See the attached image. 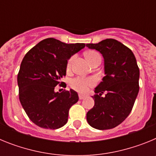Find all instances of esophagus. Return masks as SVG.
<instances>
[{
	"mask_svg": "<svg viewBox=\"0 0 156 156\" xmlns=\"http://www.w3.org/2000/svg\"><path fill=\"white\" fill-rule=\"evenodd\" d=\"M86 98L85 95H83V94H79V98L80 100H83V99H84Z\"/></svg>",
	"mask_w": 156,
	"mask_h": 156,
	"instance_id": "1",
	"label": "esophagus"
}]
</instances>
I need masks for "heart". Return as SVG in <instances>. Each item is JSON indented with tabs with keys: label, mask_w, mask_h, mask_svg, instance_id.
I'll use <instances>...</instances> for the list:
<instances>
[{
	"label": "heart",
	"mask_w": 156,
	"mask_h": 156,
	"mask_svg": "<svg viewBox=\"0 0 156 156\" xmlns=\"http://www.w3.org/2000/svg\"><path fill=\"white\" fill-rule=\"evenodd\" d=\"M87 59L88 62L91 64L95 59L101 58L100 55L98 52L95 51H89L86 52L85 54ZM74 56H72L69 59L68 62H67V69H70L72 66V63L73 62ZM95 83V80L93 78H82V77H77L75 79L72 80L70 85L74 90H77V91L81 92V93H85L87 91L88 88L90 87L94 86Z\"/></svg>",
	"instance_id": "b5f03b06"
}]
</instances>
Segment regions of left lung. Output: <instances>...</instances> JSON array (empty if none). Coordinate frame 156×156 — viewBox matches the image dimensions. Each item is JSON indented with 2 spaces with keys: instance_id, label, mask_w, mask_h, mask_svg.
<instances>
[{
  "instance_id": "obj_1",
  "label": "left lung",
  "mask_w": 156,
  "mask_h": 156,
  "mask_svg": "<svg viewBox=\"0 0 156 156\" xmlns=\"http://www.w3.org/2000/svg\"><path fill=\"white\" fill-rule=\"evenodd\" d=\"M104 58L105 76L95 88L94 106L87 112L88 123L98 129H112L130 113L139 91L140 71L132 51L114 39L87 44ZM106 93L105 97L102 93Z\"/></svg>"
}]
</instances>
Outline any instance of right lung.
Returning <instances> with one entry per match:
<instances>
[{
	"label": "right lung",
	"instance_id": "add662e5",
	"mask_svg": "<svg viewBox=\"0 0 156 156\" xmlns=\"http://www.w3.org/2000/svg\"><path fill=\"white\" fill-rule=\"evenodd\" d=\"M85 44H66L47 38L31 48L23 58L18 73L19 96L32 122L44 129H55L68 121L69 110L79 100L75 90L55 91L66 74L68 59Z\"/></svg>",
	"mask_w": 156,
	"mask_h": 156
}]
</instances>
